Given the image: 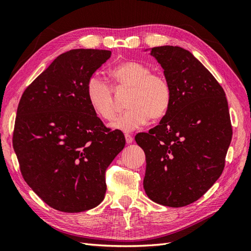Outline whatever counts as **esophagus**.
Segmentation results:
<instances>
[{
    "instance_id": "34e87169",
    "label": "esophagus",
    "mask_w": 251,
    "mask_h": 251,
    "mask_svg": "<svg viewBox=\"0 0 251 251\" xmlns=\"http://www.w3.org/2000/svg\"><path fill=\"white\" fill-rule=\"evenodd\" d=\"M125 137H126V143H132V141H133V137H132V136H131L130 134H126V135H125Z\"/></svg>"
}]
</instances>
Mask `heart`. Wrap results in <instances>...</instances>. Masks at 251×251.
Here are the masks:
<instances>
[{
	"label": "heart",
	"instance_id": "heart-1",
	"mask_svg": "<svg viewBox=\"0 0 251 251\" xmlns=\"http://www.w3.org/2000/svg\"><path fill=\"white\" fill-rule=\"evenodd\" d=\"M117 87H131L126 112L110 124L113 130L130 133L146 125L150 117L158 119L168 112L172 101V88L163 75L151 73L150 68L138 62H124L111 70ZM87 100L96 115L111 120L115 114L113 89L108 81L92 75L86 86Z\"/></svg>",
	"mask_w": 251,
	"mask_h": 251
}]
</instances>
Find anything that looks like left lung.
Instances as JSON below:
<instances>
[{"label":"left lung","mask_w":251,"mask_h":251,"mask_svg":"<svg viewBox=\"0 0 251 251\" xmlns=\"http://www.w3.org/2000/svg\"><path fill=\"white\" fill-rule=\"evenodd\" d=\"M172 88L171 105L158 126L135 140L147 160L143 187L170 207L191 204L221 176L232 137L223 88L191 52L177 46L151 49Z\"/></svg>","instance_id":"obj_1"}]
</instances>
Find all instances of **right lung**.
Returning a JSON list of instances; mask_svg holds the SVG:
<instances>
[{"label": "right lung", "instance_id": "add662e5", "mask_svg": "<svg viewBox=\"0 0 251 251\" xmlns=\"http://www.w3.org/2000/svg\"><path fill=\"white\" fill-rule=\"evenodd\" d=\"M111 51L73 49L57 56L23 93L12 144L27 184L64 212L96 207L104 198L105 170L123 149L87 100L86 86Z\"/></svg>", "mask_w": 251, "mask_h": 251}]
</instances>
